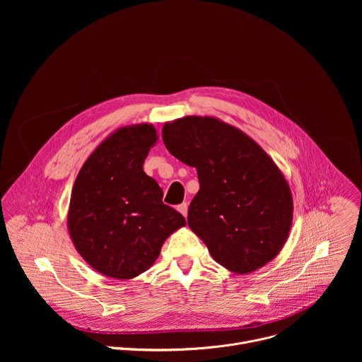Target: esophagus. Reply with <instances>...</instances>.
<instances>
[{"mask_svg": "<svg viewBox=\"0 0 362 362\" xmlns=\"http://www.w3.org/2000/svg\"><path fill=\"white\" fill-rule=\"evenodd\" d=\"M187 208H189V204L187 203H182V204H179L177 206V211L186 218L187 216Z\"/></svg>", "mask_w": 362, "mask_h": 362, "instance_id": "obj_1", "label": "esophagus"}]
</instances>
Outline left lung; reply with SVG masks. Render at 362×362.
Wrapping results in <instances>:
<instances>
[{
  "mask_svg": "<svg viewBox=\"0 0 362 362\" xmlns=\"http://www.w3.org/2000/svg\"><path fill=\"white\" fill-rule=\"evenodd\" d=\"M162 134L170 154L197 170L187 223L214 259L240 275L275 259L289 236L293 199L269 154L212 116L168 122Z\"/></svg>",
  "mask_w": 362,
  "mask_h": 362,
  "instance_id": "left-lung-1",
  "label": "left lung"
}]
</instances>
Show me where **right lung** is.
<instances>
[{
  "label": "right lung",
  "instance_id": "1",
  "mask_svg": "<svg viewBox=\"0 0 362 362\" xmlns=\"http://www.w3.org/2000/svg\"><path fill=\"white\" fill-rule=\"evenodd\" d=\"M158 139L150 123L117 129L94 148L73 185L70 238L83 259L105 276L126 281L146 272L165 240L186 225L143 170Z\"/></svg>",
  "mask_w": 362,
  "mask_h": 362
}]
</instances>
